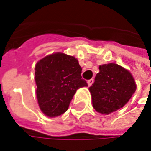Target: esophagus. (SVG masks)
Segmentation results:
<instances>
[{"label": "esophagus", "mask_w": 151, "mask_h": 151, "mask_svg": "<svg viewBox=\"0 0 151 151\" xmlns=\"http://www.w3.org/2000/svg\"><path fill=\"white\" fill-rule=\"evenodd\" d=\"M93 79L92 78V79H89V80H87V85H88V86H92L93 85Z\"/></svg>", "instance_id": "34e87169"}]
</instances>
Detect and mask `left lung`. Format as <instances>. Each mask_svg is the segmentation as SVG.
<instances>
[{"label":"left lung","instance_id":"obj_1","mask_svg":"<svg viewBox=\"0 0 151 151\" xmlns=\"http://www.w3.org/2000/svg\"><path fill=\"white\" fill-rule=\"evenodd\" d=\"M94 83L89 87L93 108L109 114L123 107L136 90L134 77L124 67L109 63L99 66Z\"/></svg>","mask_w":151,"mask_h":151}]
</instances>
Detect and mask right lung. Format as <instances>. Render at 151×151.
Returning <instances> with one entry per match:
<instances>
[{
    "label": "right lung",
    "instance_id": "add662e5",
    "mask_svg": "<svg viewBox=\"0 0 151 151\" xmlns=\"http://www.w3.org/2000/svg\"><path fill=\"white\" fill-rule=\"evenodd\" d=\"M81 71L77 58L62 52L50 54L36 64L37 98L46 116L52 118L64 114L77 90L87 86Z\"/></svg>",
    "mask_w": 151,
    "mask_h": 151
}]
</instances>
